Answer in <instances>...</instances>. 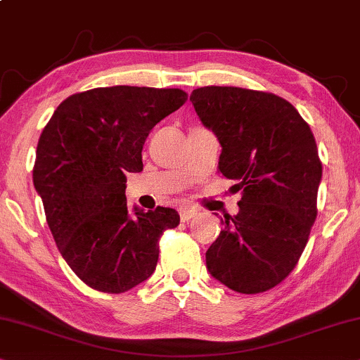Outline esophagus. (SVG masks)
Returning <instances> with one entry per match:
<instances>
[{
  "instance_id": "obj_1",
  "label": "esophagus",
  "mask_w": 360,
  "mask_h": 360,
  "mask_svg": "<svg viewBox=\"0 0 360 360\" xmlns=\"http://www.w3.org/2000/svg\"><path fill=\"white\" fill-rule=\"evenodd\" d=\"M179 215H181V220H183V222H189L191 219H194L195 215H198V210L191 209V207H181Z\"/></svg>"
}]
</instances>
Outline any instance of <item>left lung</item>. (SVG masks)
Returning a JSON list of instances; mask_svg holds the SVG:
<instances>
[{
  "instance_id": "8db88e82",
  "label": "left lung",
  "mask_w": 360,
  "mask_h": 360,
  "mask_svg": "<svg viewBox=\"0 0 360 360\" xmlns=\"http://www.w3.org/2000/svg\"><path fill=\"white\" fill-rule=\"evenodd\" d=\"M191 102L222 146L220 174L242 194L238 214L220 219L205 265L227 288L262 293L296 266L318 214L323 165L313 131L273 94L212 85L193 90Z\"/></svg>"
}]
</instances>
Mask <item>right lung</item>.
Returning <instances> with one entry per match:
<instances>
[{"instance_id": "obj_1", "label": "right lung", "mask_w": 360, "mask_h": 360, "mask_svg": "<svg viewBox=\"0 0 360 360\" xmlns=\"http://www.w3.org/2000/svg\"><path fill=\"white\" fill-rule=\"evenodd\" d=\"M186 100L179 89H92L65 98L42 130L32 183L60 255L90 288L124 293L148 280L160 237L179 224L169 207L130 212L124 189L153 127Z\"/></svg>"}]
</instances>
